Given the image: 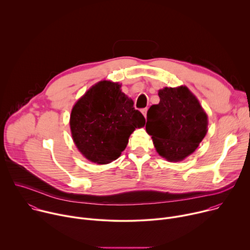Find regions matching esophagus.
<instances>
[{
  "label": "esophagus",
  "mask_w": 250,
  "mask_h": 250,
  "mask_svg": "<svg viewBox=\"0 0 250 250\" xmlns=\"http://www.w3.org/2000/svg\"><path fill=\"white\" fill-rule=\"evenodd\" d=\"M147 111H148V109L147 108H145V109H142L141 110V113L144 114V116L146 118V114H147Z\"/></svg>",
  "instance_id": "34e87169"
}]
</instances>
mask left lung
Wrapping results in <instances>:
<instances>
[{
	"mask_svg": "<svg viewBox=\"0 0 250 250\" xmlns=\"http://www.w3.org/2000/svg\"><path fill=\"white\" fill-rule=\"evenodd\" d=\"M160 102L147 112L146 131L168 161L178 162L193 153L207 133L208 117L198 99L185 87L158 91Z\"/></svg>",
	"mask_w": 250,
	"mask_h": 250,
	"instance_id": "8db88e82",
	"label": "left lung"
}]
</instances>
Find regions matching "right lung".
Masks as SVG:
<instances>
[{
  "label": "right lung",
  "instance_id": "obj_1",
  "mask_svg": "<svg viewBox=\"0 0 250 250\" xmlns=\"http://www.w3.org/2000/svg\"><path fill=\"white\" fill-rule=\"evenodd\" d=\"M145 125V117L133 108V101L121 91V85L105 80L90 88L74 104L70 116L77 148L98 164L119 158L129 135Z\"/></svg>",
  "mask_w": 250,
  "mask_h": 250
}]
</instances>
